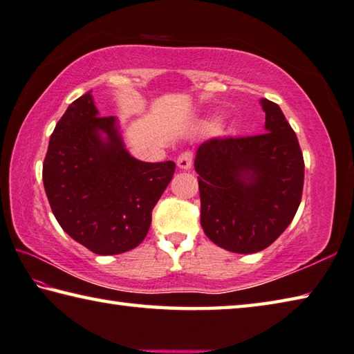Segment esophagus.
<instances>
[{"label": "esophagus", "instance_id": "34e87169", "mask_svg": "<svg viewBox=\"0 0 354 354\" xmlns=\"http://www.w3.org/2000/svg\"><path fill=\"white\" fill-rule=\"evenodd\" d=\"M177 166L180 167V169H189L191 166H193V152H182L178 155L177 158Z\"/></svg>", "mask_w": 354, "mask_h": 354}]
</instances>
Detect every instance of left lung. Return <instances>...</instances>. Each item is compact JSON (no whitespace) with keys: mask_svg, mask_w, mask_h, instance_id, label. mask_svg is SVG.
Segmentation results:
<instances>
[{"mask_svg":"<svg viewBox=\"0 0 354 354\" xmlns=\"http://www.w3.org/2000/svg\"><path fill=\"white\" fill-rule=\"evenodd\" d=\"M261 107L264 133L212 138L194 160L203 232L234 253L269 247L301 201L305 161L297 135L275 102L261 99Z\"/></svg>","mask_w":354,"mask_h":354,"instance_id":"left-lung-1","label":"left lung"}]
</instances>
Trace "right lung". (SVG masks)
<instances>
[{
	"instance_id": "right-lung-1",
	"label": "right lung",
	"mask_w": 354,
	"mask_h": 354,
	"mask_svg": "<svg viewBox=\"0 0 354 354\" xmlns=\"http://www.w3.org/2000/svg\"><path fill=\"white\" fill-rule=\"evenodd\" d=\"M91 91L55 124L43 163V185L55 219L97 255L142 243L152 209L176 171L174 161L146 163L124 147L115 116H97Z\"/></svg>"
}]
</instances>
